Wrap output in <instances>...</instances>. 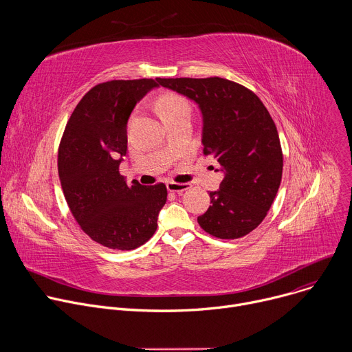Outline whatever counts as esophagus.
<instances>
[{
    "mask_svg": "<svg viewBox=\"0 0 352 352\" xmlns=\"http://www.w3.org/2000/svg\"><path fill=\"white\" fill-rule=\"evenodd\" d=\"M190 188V184H186V182H174V181H170L167 182V189L170 192H177V193H182L185 192L186 189Z\"/></svg>",
    "mask_w": 352,
    "mask_h": 352,
    "instance_id": "obj_1",
    "label": "esophagus"
}]
</instances>
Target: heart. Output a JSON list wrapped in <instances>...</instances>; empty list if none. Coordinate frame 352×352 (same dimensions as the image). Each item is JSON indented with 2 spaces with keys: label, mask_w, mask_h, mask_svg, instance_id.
Segmentation results:
<instances>
[{
  "label": "heart",
  "mask_w": 352,
  "mask_h": 352,
  "mask_svg": "<svg viewBox=\"0 0 352 352\" xmlns=\"http://www.w3.org/2000/svg\"><path fill=\"white\" fill-rule=\"evenodd\" d=\"M184 109H188V104L184 102L182 98L175 97V96L163 97L160 100V103H159V110H160L162 117L173 114V113H177V111L184 110Z\"/></svg>",
  "instance_id": "b5f03b06"
}]
</instances>
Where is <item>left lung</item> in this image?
<instances>
[{
    "label": "left lung",
    "instance_id": "8db88e82",
    "mask_svg": "<svg viewBox=\"0 0 352 352\" xmlns=\"http://www.w3.org/2000/svg\"><path fill=\"white\" fill-rule=\"evenodd\" d=\"M192 102L202 114L205 155H213L224 178L210 192L208 212L199 226L220 239H235L255 230L266 217L283 174L278 132L261 98L223 78L162 79ZM219 171V170H217Z\"/></svg>",
    "mask_w": 352,
    "mask_h": 352
}]
</instances>
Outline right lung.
Masks as SVG:
<instances>
[{
	"mask_svg": "<svg viewBox=\"0 0 352 352\" xmlns=\"http://www.w3.org/2000/svg\"><path fill=\"white\" fill-rule=\"evenodd\" d=\"M156 79L110 80L90 89L75 107L58 148V174L80 228L110 249L131 250L153 236L167 202L164 184L128 186L120 174L126 124Z\"/></svg>",
	"mask_w": 352,
	"mask_h": 352,
	"instance_id": "add662e5",
	"label": "right lung"
}]
</instances>
